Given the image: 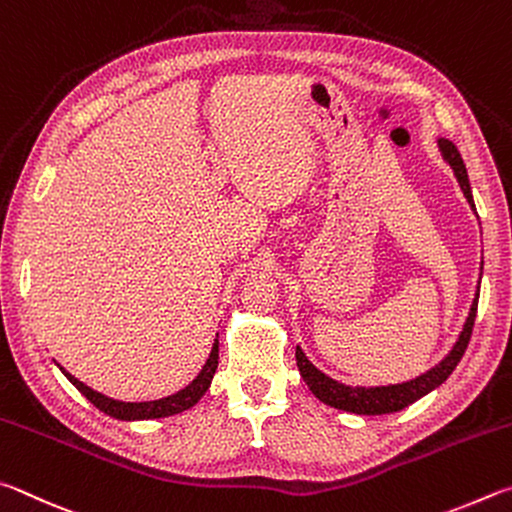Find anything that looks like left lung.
Returning <instances> with one entry per match:
<instances>
[{
    "label": "left lung",
    "mask_w": 512,
    "mask_h": 512,
    "mask_svg": "<svg viewBox=\"0 0 512 512\" xmlns=\"http://www.w3.org/2000/svg\"><path fill=\"white\" fill-rule=\"evenodd\" d=\"M438 150H441L443 159L452 166L456 182H459L461 191L468 200L470 209H474V200H472V188H470V179H468V170H465V164L461 159V152L456 150L454 143L450 139H438ZM481 270H483V261H481ZM481 283V279H479ZM477 306H479V285H477V294H474V301L470 306V315L465 319L463 330L456 344L452 346V351L447 353L441 362H438L434 369H429L427 373L418 375V378L402 382V384H389V387H351V384H344L339 380L328 378L324 371H319L315 364H312L303 348L297 346V366L303 382L308 384L310 391L324 402V405H330L335 409L342 411H351V414H360V416H380V414H393V411H400L409 407L411 402L420 400L427 396L429 391H434L441 387V384L450 378L452 371L456 369V364L461 362V357L468 348L472 328H474V319H477Z\"/></svg>",
    "instance_id": "8db88e82"
}]
</instances>
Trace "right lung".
<instances>
[{"mask_svg":"<svg viewBox=\"0 0 512 512\" xmlns=\"http://www.w3.org/2000/svg\"><path fill=\"white\" fill-rule=\"evenodd\" d=\"M58 369L65 373V378L74 384V387L83 393V396L92 402L96 409H101L103 414L112 416L116 420H152V418H168V416H175V414H182V411L191 409L193 405L200 402V398L204 396L206 391L211 387V380L215 375V369H218V335L213 339V346H211V353H209V360L204 362L202 371L197 373V378L184 387L182 391L173 393V396L168 398H159V400H150V402H123V400H114V398H107L103 393L94 391L92 387H87V384L80 382L74 375L67 373L62 366L58 364Z\"/></svg>","mask_w":512,"mask_h":512,"instance_id":"right-lung-1","label":"right lung"}]
</instances>
